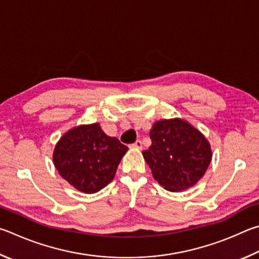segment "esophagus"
Here are the masks:
<instances>
[{"instance_id": "obj_1", "label": "esophagus", "mask_w": 259, "mask_h": 259, "mask_svg": "<svg viewBox=\"0 0 259 259\" xmlns=\"http://www.w3.org/2000/svg\"><path fill=\"white\" fill-rule=\"evenodd\" d=\"M131 147L135 148V149H142V142L140 141V140H138V141H135Z\"/></svg>"}]
</instances>
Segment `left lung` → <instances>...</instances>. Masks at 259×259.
<instances>
[{
    "mask_svg": "<svg viewBox=\"0 0 259 259\" xmlns=\"http://www.w3.org/2000/svg\"><path fill=\"white\" fill-rule=\"evenodd\" d=\"M151 146L143 157L151 168L153 179L171 192L193 187L211 161V149L207 139L180 118L153 124Z\"/></svg>",
    "mask_w": 259,
    "mask_h": 259,
    "instance_id": "obj_1",
    "label": "left lung"
}]
</instances>
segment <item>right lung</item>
Wrapping results in <instances>:
<instances>
[{
	"label": "right lung",
	"mask_w": 259,
	"mask_h": 259,
	"mask_svg": "<svg viewBox=\"0 0 259 259\" xmlns=\"http://www.w3.org/2000/svg\"><path fill=\"white\" fill-rule=\"evenodd\" d=\"M127 150L95 122L68 131L54 148L53 162L61 178L75 189L95 193L113 180Z\"/></svg>",
	"instance_id": "right-lung-1"
}]
</instances>
